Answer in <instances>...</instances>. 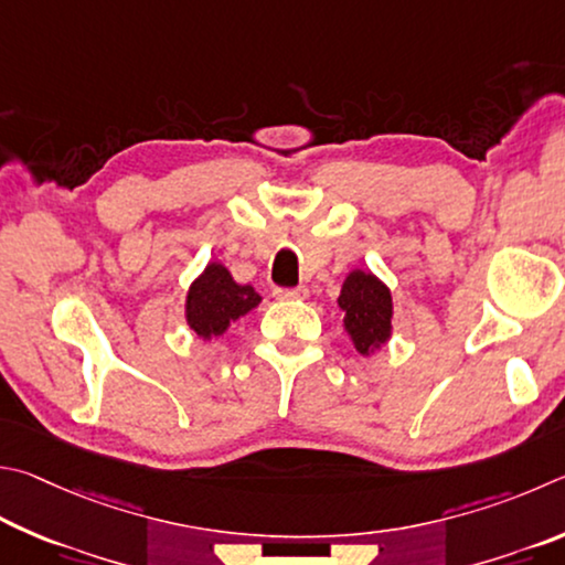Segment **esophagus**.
<instances>
[{
  "instance_id": "obj_1",
  "label": "esophagus",
  "mask_w": 565,
  "mask_h": 565,
  "mask_svg": "<svg viewBox=\"0 0 565 565\" xmlns=\"http://www.w3.org/2000/svg\"><path fill=\"white\" fill-rule=\"evenodd\" d=\"M275 298L277 300H305L308 298V288H275Z\"/></svg>"
}]
</instances>
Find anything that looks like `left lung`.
<instances>
[{"instance_id":"8db88e82","label":"left lung","mask_w":565,"mask_h":565,"mask_svg":"<svg viewBox=\"0 0 565 565\" xmlns=\"http://www.w3.org/2000/svg\"><path fill=\"white\" fill-rule=\"evenodd\" d=\"M338 308L344 330L362 358H370L392 338V292L377 275L352 270L342 282Z\"/></svg>"}]
</instances>
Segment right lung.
<instances>
[{"label":"right lung","instance_id":"obj_1","mask_svg":"<svg viewBox=\"0 0 565 565\" xmlns=\"http://www.w3.org/2000/svg\"><path fill=\"white\" fill-rule=\"evenodd\" d=\"M260 305L250 285H237L221 263H207L185 295V322L198 338L211 340Z\"/></svg>","mask_w":565,"mask_h":565}]
</instances>
